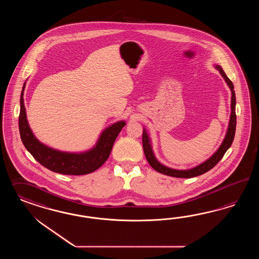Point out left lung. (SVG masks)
Here are the masks:
<instances>
[{"instance_id":"left-lung-1","label":"left lung","mask_w":259,"mask_h":259,"mask_svg":"<svg viewBox=\"0 0 259 259\" xmlns=\"http://www.w3.org/2000/svg\"><path fill=\"white\" fill-rule=\"evenodd\" d=\"M215 69L220 71L221 76L225 79L228 87H230L231 91H232V98H231V116H230V121H229V125H228L227 133L224 138V141H222L220 148L217 150V152L212 155V157H209L207 160H205L201 164L197 165L194 168L187 169V170H177V169H172L169 168L165 165L161 164L158 160H157L155 154L152 149V143L150 140L149 135L146 132L145 129H143V134H142V145H143V151L145 154L146 159L148 161V163L151 165V167L153 169H155L157 172H161L166 176H170L174 178H181V179H191V178H195L197 176H200L204 172L210 171L212 168H213L215 165L220 162V159L223 157L224 154L226 153L232 143L234 141L235 134V126H236V116H235V90H234V84L233 82L230 80V78H228L225 74V72L222 69V67L220 65H214Z\"/></svg>"}]
</instances>
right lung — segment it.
<instances>
[{
	"instance_id": "1",
	"label": "right lung",
	"mask_w": 259,
	"mask_h": 259,
	"mask_svg": "<svg viewBox=\"0 0 259 259\" xmlns=\"http://www.w3.org/2000/svg\"><path fill=\"white\" fill-rule=\"evenodd\" d=\"M24 87L25 82L20 100V135L24 147L39 163L53 172L63 175L80 176L94 172L107 160L114 142L121 129L125 126L124 120H120L105 128L94 147L88 151L82 153H68L53 149L38 141V139L32 133L24 107L23 98Z\"/></svg>"
}]
</instances>
